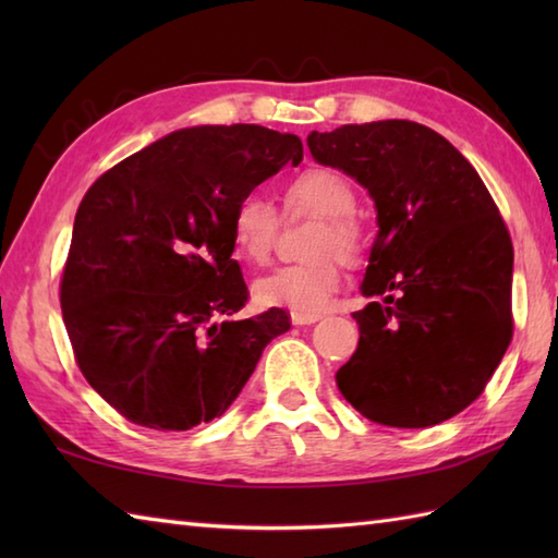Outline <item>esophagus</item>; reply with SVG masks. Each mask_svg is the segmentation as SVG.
<instances>
[{
    "label": "esophagus",
    "instance_id": "obj_1",
    "mask_svg": "<svg viewBox=\"0 0 558 558\" xmlns=\"http://www.w3.org/2000/svg\"><path fill=\"white\" fill-rule=\"evenodd\" d=\"M318 318H322L318 314H294L292 312V324L294 326H312V324L318 322Z\"/></svg>",
    "mask_w": 558,
    "mask_h": 558
}]
</instances>
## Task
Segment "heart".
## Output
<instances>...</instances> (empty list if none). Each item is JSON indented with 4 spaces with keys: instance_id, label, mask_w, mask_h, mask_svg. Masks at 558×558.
I'll return each mask as SVG.
<instances>
[{
    "instance_id": "b5f03b06",
    "label": "heart",
    "mask_w": 558,
    "mask_h": 558,
    "mask_svg": "<svg viewBox=\"0 0 558 558\" xmlns=\"http://www.w3.org/2000/svg\"><path fill=\"white\" fill-rule=\"evenodd\" d=\"M286 216H316L322 225L314 234L310 264H292L258 278L254 298L260 306H278L294 314L324 312L342 282V264H362L366 234L354 216L357 194L345 174L330 168H310L282 189ZM282 216L268 198L246 194L232 210V244L248 264L264 266L276 252Z\"/></svg>"
}]
</instances>
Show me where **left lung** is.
Returning <instances> with one entry per match:
<instances>
[{"mask_svg":"<svg viewBox=\"0 0 558 558\" xmlns=\"http://www.w3.org/2000/svg\"><path fill=\"white\" fill-rule=\"evenodd\" d=\"M312 156L354 177L378 234L354 312L357 350L336 374L366 420L422 429L487 388L513 338V242L489 189L434 129L384 120L312 132Z\"/></svg>","mask_w":558,"mask_h":558,"instance_id":"8db88e82","label":"left lung"}]
</instances>
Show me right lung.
<instances>
[{
	"instance_id": "right-lung-1",
	"label": "right lung",
	"mask_w": 558,
	"mask_h": 558,
	"mask_svg": "<svg viewBox=\"0 0 558 558\" xmlns=\"http://www.w3.org/2000/svg\"><path fill=\"white\" fill-rule=\"evenodd\" d=\"M302 156L298 136L258 124L180 129L83 196L59 302L81 374L122 417L158 432L220 417L290 328L282 310L216 318L248 300L234 206Z\"/></svg>"
}]
</instances>
